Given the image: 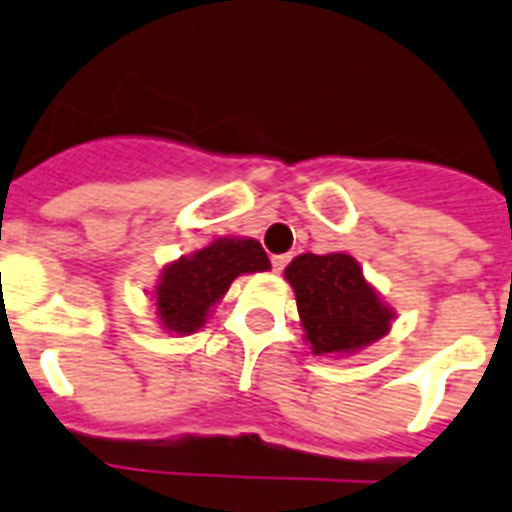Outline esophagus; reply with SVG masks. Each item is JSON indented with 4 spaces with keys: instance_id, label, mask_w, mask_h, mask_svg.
Segmentation results:
<instances>
[{
    "instance_id": "esophagus-1",
    "label": "esophagus",
    "mask_w": 512,
    "mask_h": 512,
    "mask_svg": "<svg viewBox=\"0 0 512 512\" xmlns=\"http://www.w3.org/2000/svg\"><path fill=\"white\" fill-rule=\"evenodd\" d=\"M285 264H288V256H272V269H275L277 275L283 272Z\"/></svg>"
}]
</instances>
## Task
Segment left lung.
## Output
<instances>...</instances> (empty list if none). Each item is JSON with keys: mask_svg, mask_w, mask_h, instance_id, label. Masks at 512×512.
Masks as SVG:
<instances>
[{"mask_svg": "<svg viewBox=\"0 0 512 512\" xmlns=\"http://www.w3.org/2000/svg\"><path fill=\"white\" fill-rule=\"evenodd\" d=\"M312 355L347 358L390 334L395 310L350 253H301L285 267Z\"/></svg>", "mask_w": 512, "mask_h": 512, "instance_id": "obj_1", "label": "left lung"}]
</instances>
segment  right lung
Segmentation results:
<instances>
[{"label": "right lung", "instance_id": "right-lung-1", "mask_svg": "<svg viewBox=\"0 0 512 512\" xmlns=\"http://www.w3.org/2000/svg\"><path fill=\"white\" fill-rule=\"evenodd\" d=\"M269 267L267 253L253 237H216L200 251L170 261L149 291L162 331L197 334L237 277Z\"/></svg>", "mask_w": 512, "mask_h": 512}]
</instances>
